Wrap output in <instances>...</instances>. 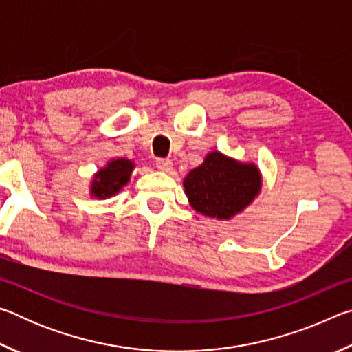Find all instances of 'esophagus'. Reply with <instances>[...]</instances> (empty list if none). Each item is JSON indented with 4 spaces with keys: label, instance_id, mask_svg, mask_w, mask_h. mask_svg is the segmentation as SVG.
<instances>
[{
    "label": "esophagus",
    "instance_id": "34e87169",
    "mask_svg": "<svg viewBox=\"0 0 352 352\" xmlns=\"http://www.w3.org/2000/svg\"><path fill=\"white\" fill-rule=\"evenodd\" d=\"M155 164H157V168L163 172H169L172 169V162L168 158H158Z\"/></svg>",
    "mask_w": 352,
    "mask_h": 352
}]
</instances>
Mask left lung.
Wrapping results in <instances>:
<instances>
[{
    "label": "left lung",
    "mask_w": 352,
    "mask_h": 352,
    "mask_svg": "<svg viewBox=\"0 0 352 352\" xmlns=\"http://www.w3.org/2000/svg\"><path fill=\"white\" fill-rule=\"evenodd\" d=\"M184 194L201 216L230 220L258 197L262 175L254 163H242L212 151L184 177Z\"/></svg>",
    "instance_id": "1"
}]
</instances>
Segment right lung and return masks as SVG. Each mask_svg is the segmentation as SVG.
Here are the masks:
<instances>
[{
	"label": "right lung",
	"instance_id": "right-lung-1",
	"mask_svg": "<svg viewBox=\"0 0 352 352\" xmlns=\"http://www.w3.org/2000/svg\"><path fill=\"white\" fill-rule=\"evenodd\" d=\"M135 163L127 158H113L107 166L93 175L90 194L96 199H109L116 195L130 182Z\"/></svg>",
	"mask_w": 352,
	"mask_h": 352
}]
</instances>
